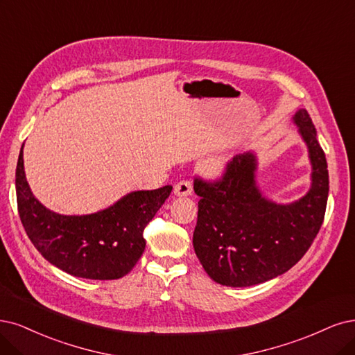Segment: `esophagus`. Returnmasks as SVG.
Segmentation results:
<instances>
[{"instance_id":"esophagus-1","label":"esophagus","mask_w":355,"mask_h":355,"mask_svg":"<svg viewBox=\"0 0 355 355\" xmlns=\"http://www.w3.org/2000/svg\"><path fill=\"white\" fill-rule=\"evenodd\" d=\"M193 191V184L190 180H181L174 186V194L178 198H184V196H190Z\"/></svg>"}]
</instances>
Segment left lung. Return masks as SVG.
I'll list each match as a JSON object with an SVG mask.
<instances>
[{"label": "left lung", "mask_w": 355, "mask_h": 355, "mask_svg": "<svg viewBox=\"0 0 355 355\" xmlns=\"http://www.w3.org/2000/svg\"><path fill=\"white\" fill-rule=\"evenodd\" d=\"M309 149L311 186L295 202L275 203L261 194L254 152L235 155L222 180L194 181L199 196L193 247L206 273L227 286H252L290 270L306 254L323 224L329 174L306 110L293 116Z\"/></svg>", "instance_id": "obj_1"}]
</instances>
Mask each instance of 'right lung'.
Here are the masks:
<instances>
[{"mask_svg":"<svg viewBox=\"0 0 355 355\" xmlns=\"http://www.w3.org/2000/svg\"><path fill=\"white\" fill-rule=\"evenodd\" d=\"M173 186L125 194L90 215H60L39 202L26 180L23 146L16 168L17 207L26 234L49 263L77 278L118 279L144 252L143 230L168 199Z\"/></svg>","mask_w":355,"mask_h":355,"instance_id":"1","label":"right lung"}]
</instances>
